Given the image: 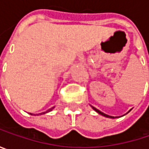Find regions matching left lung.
<instances>
[{
	"label": "left lung",
	"instance_id": "8db88e82",
	"mask_svg": "<svg viewBox=\"0 0 149 149\" xmlns=\"http://www.w3.org/2000/svg\"><path fill=\"white\" fill-rule=\"evenodd\" d=\"M92 107V109L96 111V112H97L98 114H100V115H102V116H105V117H109V118H115L114 116H109V115H106V114H104V113H103L102 111H100L99 109H96L95 107H93V106H91Z\"/></svg>",
	"mask_w": 149,
	"mask_h": 149
}]
</instances>
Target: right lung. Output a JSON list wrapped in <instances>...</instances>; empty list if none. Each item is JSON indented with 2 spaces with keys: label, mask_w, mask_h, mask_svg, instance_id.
Masks as SVG:
<instances>
[{
  "label": "right lung",
  "mask_w": 149,
  "mask_h": 149,
  "mask_svg": "<svg viewBox=\"0 0 149 149\" xmlns=\"http://www.w3.org/2000/svg\"><path fill=\"white\" fill-rule=\"evenodd\" d=\"M54 109V107H52V108H51V109H47L45 112H42V113H40V114H36V115H34V114H32V113H30V115H33V116H39V115H43V114H45V113H48V112H50V111H52V109Z\"/></svg>",
  "instance_id": "obj_1"
}]
</instances>
